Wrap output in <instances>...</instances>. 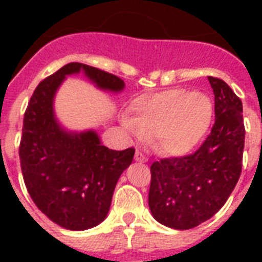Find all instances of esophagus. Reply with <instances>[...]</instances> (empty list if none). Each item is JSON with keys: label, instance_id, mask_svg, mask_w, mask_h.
Listing matches in <instances>:
<instances>
[{"label": "esophagus", "instance_id": "obj_1", "mask_svg": "<svg viewBox=\"0 0 262 262\" xmlns=\"http://www.w3.org/2000/svg\"><path fill=\"white\" fill-rule=\"evenodd\" d=\"M135 160L136 161H140V163H145V161H148V157L142 151H136Z\"/></svg>", "mask_w": 262, "mask_h": 262}]
</instances>
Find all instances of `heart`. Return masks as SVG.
<instances>
[{
  "label": "heart",
  "instance_id": "heart-1",
  "mask_svg": "<svg viewBox=\"0 0 262 262\" xmlns=\"http://www.w3.org/2000/svg\"><path fill=\"white\" fill-rule=\"evenodd\" d=\"M211 118L212 102L207 94L173 89L135 101L129 127L136 135L156 139L164 154L182 155L200 143Z\"/></svg>",
  "mask_w": 262,
  "mask_h": 262
}]
</instances>
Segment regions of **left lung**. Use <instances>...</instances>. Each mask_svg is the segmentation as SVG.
<instances>
[{
  "instance_id": "1",
  "label": "left lung",
  "mask_w": 262,
  "mask_h": 262,
  "mask_svg": "<svg viewBox=\"0 0 262 262\" xmlns=\"http://www.w3.org/2000/svg\"><path fill=\"white\" fill-rule=\"evenodd\" d=\"M215 122L196 151L151 165L148 203L157 222L190 230L216 214L242 174L245 127L242 99L223 80L209 76Z\"/></svg>"
}]
</instances>
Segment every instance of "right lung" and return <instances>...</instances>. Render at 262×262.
I'll return each instance as SVG.
<instances>
[{
    "label": "right lung",
    "instance_id": "right-lung-1",
    "mask_svg": "<svg viewBox=\"0 0 262 262\" xmlns=\"http://www.w3.org/2000/svg\"><path fill=\"white\" fill-rule=\"evenodd\" d=\"M84 71L101 89L119 92L124 82L102 69L69 62L39 82L25 111L20 169L31 200L67 230H88L107 215L115 185L133 163L135 148L114 151L94 131L67 133L53 117L55 92L67 75Z\"/></svg>",
    "mask_w": 262,
    "mask_h": 262
}]
</instances>
